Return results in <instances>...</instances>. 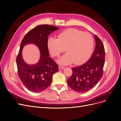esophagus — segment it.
I'll list each match as a JSON object with an SVG mask.
<instances>
[{
	"label": "esophagus",
	"mask_w": 121,
	"mask_h": 121,
	"mask_svg": "<svg viewBox=\"0 0 121 121\" xmlns=\"http://www.w3.org/2000/svg\"><path fill=\"white\" fill-rule=\"evenodd\" d=\"M65 67H64V66H61V65H60V66H59V69H60V70H61V69H64Z\"/></svg>",
	"instance_id": "34e87169"
}]
</instances>
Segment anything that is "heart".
<instances>
[{"label": "heart", "mask_w": 121, "mask_h": 121, "mask_svg": "<svg viewBox=\"0 0 121 121\" xmlns=\"http://www.w3.org/2000/svg\"><path fill=\"white\" fill-rule=\"evenodd\" d=\"M47 45L50 54L55 57H58L66 48L67 53L58 60L59 63L68 65L73 62L79 64L91 55L94 40L90 33L76 29H69L59 33L57 39L49 38Z\"/></svg>", "instance_id": "heart-1"}]
</instances>
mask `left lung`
<instances>
[{"label":"left lung","mask_w":121,"mask_h":121,"mask_svg":"<svg viewBox=\"0 0 121 121\" xmlns=\"http://www.w3.org/2000/svg\"><path fill=\"white\" fill-rule=\"evenodd\" d=\"M95 49L89 60L84 64L72 68L73 73L68 84L75 91L85 92L95 86L103 74L105 49L103 43L95 35Z\"/></svg>","instance_id":"8db88e82"}]
</instances>
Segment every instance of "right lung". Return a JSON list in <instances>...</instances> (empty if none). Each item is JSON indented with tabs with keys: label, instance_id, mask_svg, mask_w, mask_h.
I'll return each mask as SVG.
<instances>
[{
	"label": "right lung",
	"instance_id": "1",
	"mask_svg": "<svg viewBox=\"0 0 121 121\" xmlns=\"http://www.w3.org/2000/svg\"><path fill=\"white\" fill-rule=\"evenodd\" d=\"M58 29L52 25L38 26L26 34L21 43L16 58L18 75L24 86L31 92H39L48 88L52 76L59 70L58 66L49 56L47 45L48 35ZM28 43L36 45L41 51L40 60L35 65H29L22 59V48Z\"/></svg>",
	"mask_w": 121,
	"mask_h": 121
}]
</instances>
